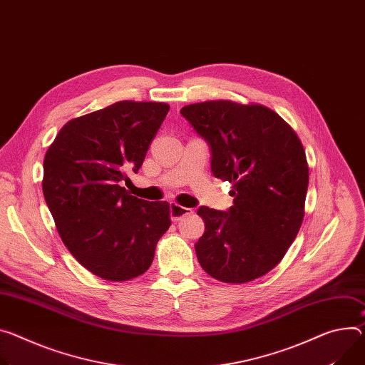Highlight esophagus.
Masks as SVG:
<instances>
[{
  "instance_id": "1",
  "label": "esophagus",
  "mask_w": 365,
  "mask_h": 365,
  "mask_svg": "<svg viewBox=\"0 0 365 365\" xmlns=\"http://www.w3.org/2000/svg\"><path fill=\"white\" fill-rule=\"evenodd\" d=\"M193 214V210L192 208H186V207H180L179 204L176 202H170V218L173 221H179L180 218L186 217V215H190Z\"/></svg>"
}]
</instances>
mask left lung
<instances>
[{"label": "left lung", "instance_id": "8db88e82", "mask_svg": "<svg viewBox=\"0 0 365 365\" xmlns=\"http://www.w3.org/2000/svg\"><path fill=\"white\" fill-rule=\"evenodd\" d=\"M211 150V172L233 183V207H200L205 233L195 250L212 278L243 284L274 269L304 217L309 168L291 126L262 105L211 101L182 108Z\"/></svg>", "mask_w": 365, "mask_h": 365}]
</instances>
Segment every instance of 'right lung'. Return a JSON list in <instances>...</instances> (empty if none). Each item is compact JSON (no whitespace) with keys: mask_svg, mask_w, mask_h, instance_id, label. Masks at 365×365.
<instances>
[{"mask_svg":"<svg viewBox=\"0 0 365 365\" xmlns=\"http://www.w3.org/2000/svg\"><path fill=\"white\" fill-rule=\"evenodd\" d=\"M169 105L116 102L65 123L43 160V196L58 233L91 274L108 281L143 275L170 227V207L122 187L138 172Z\"/></svg>","mask_w":365,"mask_h":365,"instance_id":"right-lung-1","label":"right lung"}]
</instances>
